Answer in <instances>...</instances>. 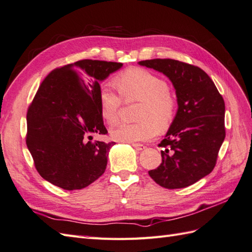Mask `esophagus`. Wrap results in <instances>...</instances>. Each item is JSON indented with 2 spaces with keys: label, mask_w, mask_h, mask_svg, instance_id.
<instances>
[{
  "label": "esophagus",
  "mask_w": 252,
  "mask_h": 252,
  "mask_svg": "<svg viewBox=\"0 0 252 252\" xmlns=\"http://www.w3.org/2000/svg\"><path fill=\"white\" fill-rule=\"evenodd\" d=\"M132 147L133 148H135V149H136V150H144L145 149V148H146V146H144V145H141V144H136V143H133L132 144Z\"/></svg>",
  "instance_id": "1"
}]
</instances>
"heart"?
I'll return each instance as SVG.
<instances>
[{
    "mask_svg": "<svg viewBox=\"0 0 252 252\" xmlns=\"http://www.w3.org/2000/svg\"><path fill=\"white\" fill-rule=\"evenodd\" d=\"M115 85L126 101H140L137 119L139 124H120L112 128L111 137L119 143L133 144L147 141L156 136L158 130H165L171 124L176 111V101L168 93L167 83L150 71L131 68L115 79ZM99 111L106 124L118 119L121 99L113 90L104 86L98 95Z\"/></svg>",
    "mask_w": 252,
    "mask_h": 252,
    "instance_id": "obj_1",
    "label": "heart"
}]
</instances>
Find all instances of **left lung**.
Wrapping results in <instances>:
<instances>
[{"label":"left lung","mask_w":252,"mask_h":252,"mask_svg":"<svg viewBox=\"0 0 252 252\" xmlns=\"http://www.w3.org/2000/svg\"><path fill=\"white\" fill-rule=\"evenodd\" d=\"M138 64L168 77L178 109L159 147L162 163L149 176L162 188L183 189L214 169L224 140V101L202 69L175 60H147Z\"/></svg>","instance_id":"left-lung-1"}]
</instances>
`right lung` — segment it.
Segmentation results:
<instances>
[{"label": "right lung", "instance_id": "right-lung-1", "mask_svg": "<svg viewBox=\"0 0 252 252\" xmlns=\"http://www.w3.org/2000/svg\"><path fill=\"white\" fill-rule=\"evenodd\" d=\"M124 64L84 60L55 69L43 80L27 115V146L46 181L82 189L104 173L115 143L93 141L106 134L99 111L100 82Z\"/></svg>", "mask_w": 252, "mask_h": 252}]
</instances>
